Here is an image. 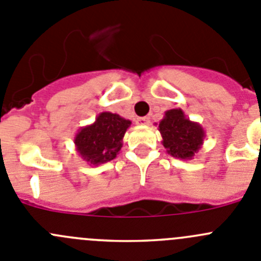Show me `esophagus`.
<instances>
[{"instance_id": "esophagus-1", "label": "esophagus", "mask_w": 261, "mask_h": 261, "mask_svg": "<svg viewBox=\"0 0 261 261\" xmlns=\"http://www.w3.org/2000/svg\"><path fill=\"white\" fill-rule=\"evenodd\" d=\"M136 122L139 123V125H143V126H146L150 123V120H149V117H139L138 120H136Z\"/></svg>"}]
</instances>
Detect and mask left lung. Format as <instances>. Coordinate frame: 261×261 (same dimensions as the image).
<instances>
[{"label": "left lung", "mask_w": 261, "mask_h": 261, "mask_svg": "<svg viewBox=\"0 0 261 261\" xmlns=\"http://www.w3.org/2000/svg\"><path fill=\"white\" fill-rule=\"evenodd\" d=\"M158 130L167 153L173 158L185 161L195 156L205 139V131L200 123L187 118L181 108L166 111L164 117L159 122Z\"/></svg>", "instance_id": "1"}]
</instances>
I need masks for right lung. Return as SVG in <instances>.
Instances as JSON below:
<instances>
[{
    "label": "right lung",
    "instance_id": "obj_1",
    "mask_svg": "<svg viewBox=\"0 0 261 261\" xmlns=\"http://www.w3.org/2000/svg\"><path fill=\"white\" fill-rule=\"evenodd\" d=\"M131 121L117 113L100 112L92 125L84 126L75 135L79 156L89 166H99L117 156Z\"/></svg>",
    "mask_w": 261,
    "mask_h": 261
}]
</instances>
